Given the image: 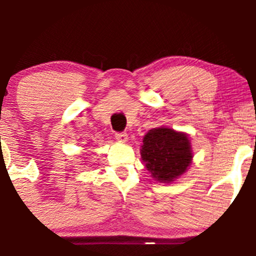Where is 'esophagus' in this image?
<instances>
[{
	"label": "esophagus",
	"instance_id": "esophagus-1",
	"mask_svg": "<svg viewBox=\"0 0 256 256\" xmlns=\"http://www.w3.org/2000/svg\"><path fill=\"white\" fill-rule=\"evenodd\" d=\"M115 138H116V140L118 141V142H126V141H128V134H125V132H116L115 134Z\"/></svg>",
	"mask_w": 256,
	"mask_h": 256
}]
</instances>
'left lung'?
I'll list each match as a JSON object with an SVG mask.
<instances>
[{"mask_svg": "<svg viewBox=\"0 0 256 256\" xmlns=\"http://www.w3.org/2000/svg\"><path fill=\"white\" fill-rule=\"evenodd\" d=\"M141 158L152 177L171 183L182 176L192 162V147L187 134L174 128H152L144 135Z\"/></svg>", "mask_w": 256, "mask_h": 256, "instance_id": "1", "label": "left lung"}]
</instances>
